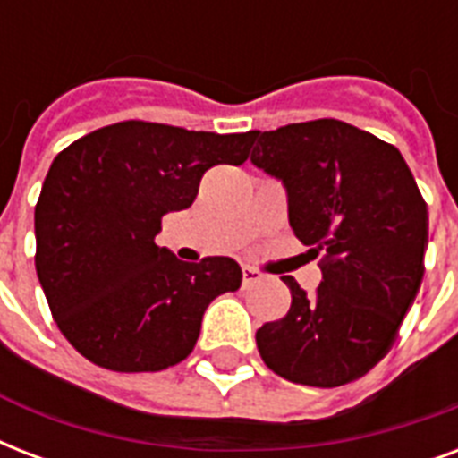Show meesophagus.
<instances>
[{"mask_svg":"<svg viewBox=\"0 0 458 458\" xmlns=\"http://www.w3.org/2000/svg\"><path fill=\"white\" fill-rule=\"evenodd\" d=\"M261 280V273L257 271V268H251V266H244L242 268V285L250 287L254 285V283H259Z\"/></svg>","mask_w":458,"mask_h":458,"instance_id":"obj_1","label":"esophagus"}]
</instances>
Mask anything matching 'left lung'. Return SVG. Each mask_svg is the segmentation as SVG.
Wrapping results in <instances>:
<instances>
[{
	"label": "left lung",
	"mask_w": 458,
	"mask_h": 458,
	"mask_svg": "<svg viewBox=\"0 0 458 458\" xmlns=\"http://www.w3.org/2000/svg\"><path fill=\"white\" fill-rule=\"evenodd\" d=\"M251 135V164L285 182L290 225L323 271L311 297L285 278L293 304L259 327V354L293 383L347 385L390 352L419 294L428 204L397 147L344 121Z\"/></svg>",
	"instance_id": "obj_1"
}]
</instances>
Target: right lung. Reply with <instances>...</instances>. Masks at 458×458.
Wrapping results in <instances>:
<instances>
[{"label":"right lung","mask_w":458,"mask_h":458,"mask_svg":"<svg viewBox=\"0 0 458 458\" xmlns=\"http://www.w3.org/2000/svg\"><path fill=\"white\" fill-rule=\"evenodd\" d=\"M251 132L121 121L56 154L35 207V268L56 326L88 361L118 373L175 366L207 306L240 287L230 257L185 264L154 237L168 211L192 207L208 168L250 158Z\"/></svg>","instance_id":"add662e5"}]
</instances>
